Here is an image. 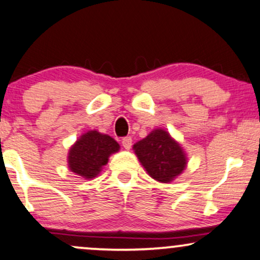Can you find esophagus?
Returning a JSON list of instances; mask_svg holds the SVG:
<instances>
[{
  "label": "esophagus",
  "mask_w": 260,
  "mask_h": 260,
  "mask_svg": "<svg viewBox=\"0 0 260 260\" xmlns=\"http://www.w3.org/2000/svg\"><path fill=\"white\" fill-rule=\"evenodd\" d=\"M121 143H123V147H124L125 149H130L131 145H133V139H131L130 136L124 137V139L121 140Z\"/></svg>",
  "instance_id": "1"
}]
</instances>
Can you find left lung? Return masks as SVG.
<instances>
[{
	"label": "left lung",
	"mask_w": 260,
	"mask_h": 260,
	"mask_svg": "<svg viewBox=\"0 0 260 260\" xmlns=\"http://www.w3.org/2000/svg\"><path fill=\"white\" fill-rule=\"evenodd\" d=\"M134 151L148 175L164 184L179 176L187 164V158L180 143L163 129H155L136 142Z\"/></svg>",
	"instance_id": "obj_1"
}]
</instances>
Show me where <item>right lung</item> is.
<instances>
[{
	"instance_id": "right-lung-1",
	"label": "right lung",
	"mask_w": 260,
	"mask_h": 260,
	"mask_svg": "<svg viewBox=\"0 0 260 260\" xmlns=\"http://www.w3.org/2000/svg\"><path fill=\"white\" fill-rule=\"evenodd\" d=\"M120 146L114 139L96 130L82 134L69 149L68 167L76 175L93 179L103 166L108 163L109 155L119 151Z\"/></svg>"
}]
</instances>
